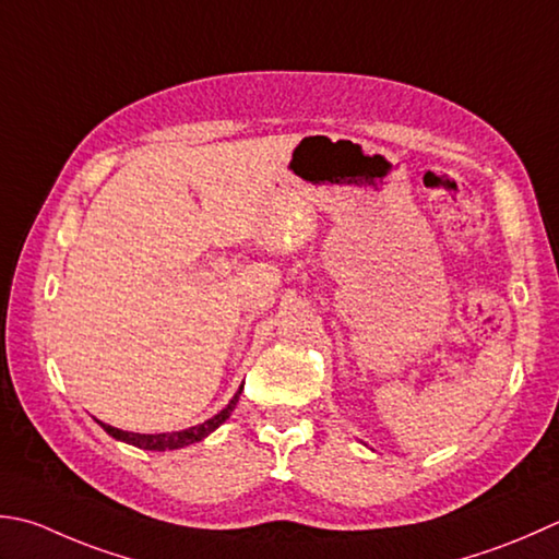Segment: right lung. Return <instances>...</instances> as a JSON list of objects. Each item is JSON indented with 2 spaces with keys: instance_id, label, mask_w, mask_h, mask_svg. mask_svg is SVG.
Returning <instances> with one entry per match:
<instances>
[{
  "instance_id": "1",
  "label": "right lung",
  "mask_w": 559,
  "mask_h": 559,
  "mask_svg": "<svg viewBox=\"0 0 559 559\" xmlns=\"http://www.w3.org/2000/svg\"><path fill=\"white\" fill-rule=\"evenodd\" d=\"M239 395H242V388L237 390V395L229 400L227 407L223 412H217L213 419H207L199 426H191V429H183V431H174V433H130V431H120V429H114V426L108 424H102L104 431L108 436H114V439L118 441H126L130 445H138V448H145V451H177V448H183V445H191L195 441L205 439L207 433H213L217 426H221L223 421L229 419V414L235 412L237 402H239Z\"/></svg>"
}]
</instances>
